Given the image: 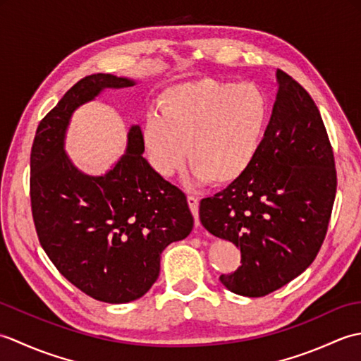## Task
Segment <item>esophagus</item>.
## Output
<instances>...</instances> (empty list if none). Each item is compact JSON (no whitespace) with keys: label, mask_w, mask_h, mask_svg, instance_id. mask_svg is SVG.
<instances>
[{"label":"esophagus","mask_w":361,"mask_h":361,"mask_svg":"<svg viewBox=\"0 0 361 361\" xmlns=\"http://www.w3.org/2000/svg\"><path fill=\"white\" fill-rule=\"evenodd\" d=\"M188 204H189V209H190V212L194 214L195 226H200V220H198V204H200V202H198V198H197V197H194V195H189V197H188Z\"/></svg>","instance_id":"1"}]
</instances>
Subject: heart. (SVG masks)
<instances>
[{
  "label": "heart",
  "instance_id": "obj_1",
  "mask_svg": "<svg viewBox=\"0 0 361 361\" xmlns=\"http://www.w3.org/2000/svg\"><path fill=\"white\" fill-rule=\"evenodd\" d=\"M145 116L141 140L150 166L172 176L185 163L197 181L231 185L262 147L270 99L256 83L198 79L167 88Z\"/></svg>",
  "mask_w": 361,
  "mask_h": 361
}]
</instances>
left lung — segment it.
<instances>
[{
    "instance_id": "1",
    "label": "left lung",
    "mask_w": 361,
    "mask_h": 361,
    "mask_svg": "<svg viewBox=\"0 0 361 361\" xmlns=\"http://www.w3.org/2000/svg\"><path fill=\"white\" fill-rule=\"evenodd\" d=\"M279 90L259 155L242 178L200 202V221L240 248V267L220 281L260 298L315 260L336 194L334 149L312 96L278 70Z\"/></svg>"
}]
</instances>
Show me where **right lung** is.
Wrapping results in <instances>:
<instances>
[{
  "instance_id": "add662e5",
  "label": "right lung",
  "mask_w": 361,
  "mask_h": 361,
  "mask_svg": "<svg viewBox=\"0 0 361 361\" xmlns=\"http://www.w3.org/2000/svg\"><path fill=\"white\" fill-rule=\"evenodd\" d=\"M132 85L102 73L80 79L40 121L30 150V209L40 245L73 286L110 304L147 293L158 279L161 252L194 226L183 190L142 158L137 126L130 128L127 152L104 176L79 172L65 155L75 106L104 88Z\"/></svg>"
}]
</instances>
